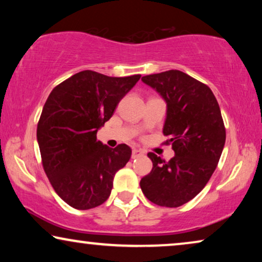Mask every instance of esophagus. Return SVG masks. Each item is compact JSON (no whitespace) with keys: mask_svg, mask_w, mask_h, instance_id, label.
Wrapping results in <instances>:
<instances>
[{"mask_svg":"<svg viewBox=\"0 0 262 262\" xmlns=\"http://www.w3.org/2000/svg\"><path fill=\"white\" fill-rule=\"evenodd\" d=\"M144 155V152L139 149H134L132 150V159H137V157H141Z\"/></svg>","mask_w":262,"mask_h":262,"instance_id":"esophagus-1","label":"esophagus"}]
</instances>
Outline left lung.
<instances>
[{
    "mask_svg": "<svg viewBox=\"0 0 262 262\" xmlns=\"http://www.w3.org/2000/svg\"><path fill=\"white\" fill-rule=\"evenodd\" d=\"M167 103L163 134L175 156L168 162L149 152L152 169L141 188L150 202L178 207L194 198L216 169L225 144V127L213 93L180 70L143 76Z\"/></svg>",
    "mask_w": 262,
    "mask_h": 262,
    "instance_id": "obj_1",
    "label": "left lung"
}]
</instances>
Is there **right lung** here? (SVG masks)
I'll use <instances>...</instances> for the list:
<instances>
[{
	"instance_id": "right-lung-1",
	"label": "right lung",
	"mask_w": 262,
	"mask_h": 262,
	"mask_svg": "<svg viewBox=\"0 0 262 262\" xmlns=\"http://www.w3.org/2000/svg\"><path fill=\"white\" fill-rule=\"evenodd\" d=\"M139 78L141 75L110 77L84 70L50 93L37 141L53 189L74 209L89 210L105 203L114 175L130 160V146L110 148L96 141V134Z\"/></svg>"
}]
</instances>
